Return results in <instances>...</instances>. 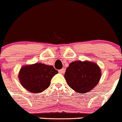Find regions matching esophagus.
<instances>
[{"label": "esophagus", "instance_id": "obj_1", "mask_svg": "<svg viewBox=\"0 0 122 122\" xmlns=\"http://www.w3.org/2000/svg\"><path fill=\"white\" fill-rule=\"evenodd\" d=\"M58 72L60 73H61V74H64V73H65V69L64 68H62V69L61 70H59Z\"/></svg>", "mask_w": 122, "mask_h": 122}]
</instances>
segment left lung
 <instances>
[{
    "instance_id": "1",
    "label": "left lung",
    "mask_w": 122,
    "mask_h": 122,
    "mask_svg": "<svg viewBox=\"0 0 122 122\" xmlns=\"http://www.w3.org/2000/svg\"><path fill=\"white\" fill-rule=\"evenodd\" d=\"M64 77L68 86L76 92H88L98 83L101 70L97 64L76 61L69 64Z\"/></svg>"
}]
</instances>
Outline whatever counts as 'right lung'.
Here are the masks:
<instances>
[{
    "label": "right lung",
    "mask_w": 122,
    "mask_h": 122,
    "mask_svg": "<svg viewBox=\"0 0 122 122\" xmlns=\"http://www.w3.org/2000/svg\"><path fill=\"white\" fill-rule=\"evenodd\" d=\"M58 71L52 66L36 63L22 67L19 73L21 85L30 92L40 93L48 88Z\"/></svg>",
    "instance_id": "1"
}]
</instances>
